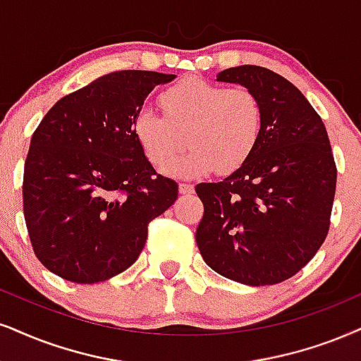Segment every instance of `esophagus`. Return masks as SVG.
Here are the masks:
<instances>
[{"mask_svg": "<svg viewBox=\"0 0 361 361\" xmlns=\"http://www.w3.org/2000/svg\"><path fill=\"white\" fill-rule=\"evenodd\" d=\"M179 192L184 195H189L194 192V185L192 184H185V182H180L179 184Z\"/></svg>", "mask_w": 361, "mask_h": 361, "instance_id": "esophagus-1", "label": "esophagus"}]
</instances>
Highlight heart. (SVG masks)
Segmentation results:
<instances>
[{
	"instance_id": "1",
	"label": "heart",
	"mask_w": 361,
	"mask_h": 361,
	"mask_svg": "<svg viewBox=\"0 0 361 361\" xmlns=\"http://www.w3.org/2000/svg\"><path fill=\"white\" fill-rule=\"evenodd\" d=\"M160 104L166 114L154 106H142L137 112L133 135L149 162L157 169L169 165L166 172L173 176L201 177L214 169L233 172L251 157L261 140L264 110L247 88L189 78L167 88ZM188 141L193 150L174 163Z\"/></svg>"
}]
</instances>
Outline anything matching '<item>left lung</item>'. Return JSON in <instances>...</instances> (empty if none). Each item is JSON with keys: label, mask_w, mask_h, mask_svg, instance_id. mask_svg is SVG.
Returning <instances> with one entry per match:
<instances>
[{"label": "left lung", "mask_w": 361, "mask_h": 361, "mask_svg": "<svg viewBox=\"0 0 361 361\" xmlns=\"http://www.w3.org/2000/svg\"><path fill=\"white\" fill-rule=\"evenodd\" d=\"M217 82L255 92L264 127L238 171L195 185L204 204L195 243L224 278L249 286L281 283L308 264L330 229L336 190L330 139L317 110L281 75L243 65L217 73Z\"/></svg>", "instance_id": "8db88e82"}]
</instances>
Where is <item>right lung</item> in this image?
Here are the masks:
<instances>
[{"label":"right lung","instance_id":"right-lung-1","mask_svg":"<svg viewBox=\"0 0 361 361\" xmlns=\"http://www.w3.org/2000/svg\"><path fill=\"white\" fill-rule=\"evenodd\" d=\"M176 75L122 70L93 80L48 110L31 137L23 212L39 262L66 281L92 284L130 268L147 226L179 185L155 172L133 118Z\"/></svg>","mask_w":361,"mask_h":361}]
</instances>
